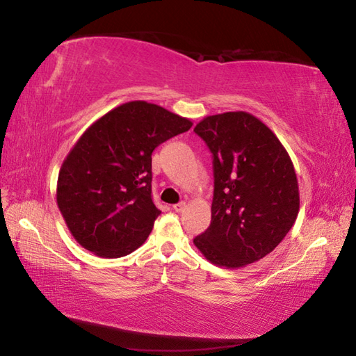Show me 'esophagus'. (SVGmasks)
Wrapping results in <instances>:
<instances>
[{"label":"esophagus","mask_w":356,"mask_h":356,"mask_svg":"<svg viewBox=\"0 0 356 356\" xmlns=\"http://www.w3.org/2000/svg\"><path fill=\"white\" fill-rule=\"evenodd\" d=\"M186 202H179V204H177V205H174V209L177 211V213H182V211L186 209Z\"/></svg>","instance_id":"34e87169"}]
</instances>
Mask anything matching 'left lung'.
<instances>
[{
    "mask_svg": "<svg viewBox=\"0 0 356 356\" xmlns=\"http://www.w3.org/2000/svg\"><path fill=\"white\" fill-rule=\"evenodd\" d=\"M195 131L213 152L211 225L193 244L207 261L236 270L270 254L300 213L293 163L274 131L254 115H209Z\"/></svg>",
    "mask_w": 356,
    "mask_h": 356,
    "instance_id": "left-lung-1",
    "label": "left lung"
}]
</instances>
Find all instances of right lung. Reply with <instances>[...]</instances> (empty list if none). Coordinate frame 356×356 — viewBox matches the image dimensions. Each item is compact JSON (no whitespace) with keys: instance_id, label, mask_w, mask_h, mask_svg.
<instances>
[{"instance_id":"add662e5","label":"right lung","mask_w":356,"mask_h":356,"mask_svg":"<svg viewBox=\"0 0 356 356\" xmlns=\"http://www.w3.org/2000/svg\"><path fill=\"white\" fill-rule=\"evenodd\" d=\"M191 126L143 100L94 121L64 159L56 182V204L76 241L108 259L145 243L160 214L151 199V154Z\"/></svg>"}]
</instances>
